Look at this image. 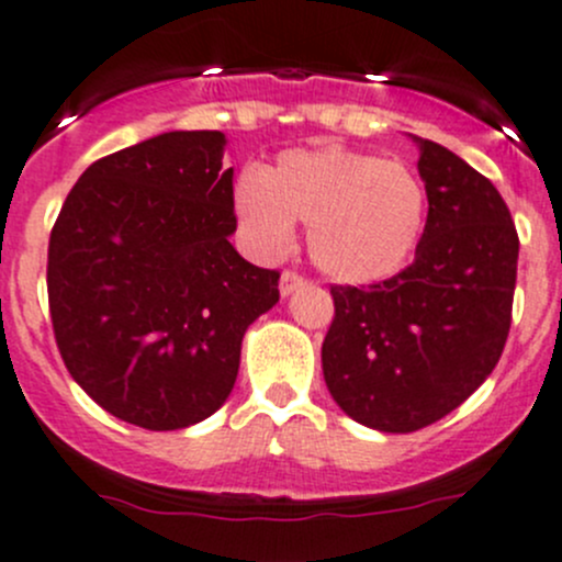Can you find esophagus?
<instances>
[{"label": "esophagus", "instance_id": "obj_1", "mask_svg": "<svg viewBox=\"0 0 562 562\" xmlns=\"http://www.w3.org/2000/svg\"><path fill=\"white\" fill-rule=\"evenodd\" d=\"M307 285V280H304L302 274H296V271H282L280 277V293L282 296H291L293 291H299V288Z\"/></svg>", "mask_w": 562, "mask_h": 562}]
</instances>
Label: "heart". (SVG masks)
I'll list each match as a JSON object with an SVG mask.
<instances>
[{
	"label": "heart",
	"instance_id": "1",
	"mask_svg": "<svg viewBox=\"0 0 562 562\" xmlns=\"http://www.w3.org/2000/svg\"><path fill=\"white\" fill-rule=\"evenodd\" d=\"M234 212L258 258H282L293 225H307L317 269L345 285L400 274L422 245L427 190L407 166L367 151L323 146L285 151L263 173L236 181Z\"/></svg>",
	"mask_w": 562,
	"mask_h": 562
}]
</instances>
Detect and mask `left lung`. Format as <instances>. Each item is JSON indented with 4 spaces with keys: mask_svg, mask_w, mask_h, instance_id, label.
Listing matches in <instances>:
<instances>
[{
    "mask_svg": "<svg viewBox=\"0 0 562 562\" xmlns=\"http://www.w3.org/2000/svg\"><path fill=\"white\" fill-rule=\"evenodd\" d=\"M429 212L416 260L375 285H331L323 378L353 422L416 432L492 375L512 328L519 236L486 176L411 135Z\"/></svg>",
    "mask_w": 562,
    "mask_h": 562,
    "instance_id": "left-lung-1",
    "label": "left lung"
}]
</instances>
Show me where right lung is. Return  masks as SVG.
Listing matches in <instances>:
<instances>
[{
  "label": "right lung",
  "mask_w": 562,
  "mask_h": 562,
  "mask_svg": "<svg viewBox=\"0 0 562 562\" xmlns=\"http://www.w3.org/2000/svg\"><path fill=\"white\" fill-rule=\"evenodd\" d=\"M225 135L176 130L92 162L48 241V307L67 372L135 427L212 416L280 271L241 258Z\"/></svg>",
  "instance_id": "right-lung-1"
}]
</instances>
